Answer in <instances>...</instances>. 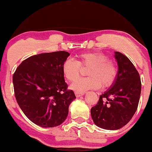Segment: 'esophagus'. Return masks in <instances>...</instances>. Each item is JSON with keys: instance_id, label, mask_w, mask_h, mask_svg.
<instances>
[{"instance_id": "obj_1", "label": "esophagus", "mask_w": 152, "mask_h": 152, "mask_svg": "<svg viewBox=\"0 0 152 152\" xmlns=\"http://www.w3.org/2000/svg\"><path fill=\"white\" fill-rule=\"evenodd\" d=\"M85 94V93H80V92H75V95L76 97H79L81 96H83Z\"/></svg>"}]
</instances>
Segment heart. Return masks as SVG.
<instances>
[{
  "mask_svg": "<svg viewBox=\"0 0 152 152\" xmlns=\"http://www.w3.org/2000/svg\"><path fill=\"white\" fill-rule=\"evenodd\" d=\"M82 67H88L86 72L88 77L79 79L71 85L72 89L77 92L96 90L101 86L103 88H109L117 76L116 64L102 53H82L77 56L76 61L71 58L66 59L61 69L65 79L73 82L79 77Z\"/></svg>",
  "mask_w": 152,
  "mask_h": 152,
  "instance_id": "1",
  "label": "heart"
}]
</instances>
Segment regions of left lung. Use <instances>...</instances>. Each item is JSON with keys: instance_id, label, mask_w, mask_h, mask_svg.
Listing matches in <instances>:
<instances>
[{"instance_id": "obj_1", "label": "left lung", "mask_w": 152, "mask_h": 152, "mask_svg": "<svg viewBox=\"0 0 152 152\" xmlns=\"http://www.w3.org/2000/svg\"><path fill=\"white\" fill-rule=\"evenodd\" d=\"M114 57L118 64L115 82L91 110L94 123L106 130L121 129L132 120L141 93L140 74L132 61L120 52H115Z\"/></svg>"}]
</instances>
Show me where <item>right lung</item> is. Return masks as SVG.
Returning <instances> with one entry per match:
<instances>
[{"label":"right lung","instance_id":"right-lung-1","mask_svg":"<svg viewBox=\"0 0 152 152\" xmlns=\"http://www.w3.org/2000/svg\"><path fill=\"white\" fill-rule=\"evenodd\" d=\"M69 56L66 51L32 56L23 60L13 74L16 101L26 117L38 126H59L76 99L74 92L67 89L61 69Z\"/></svg>","mask_w":152,"mask_h":152}]
</instances>
